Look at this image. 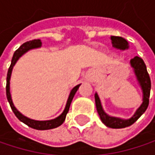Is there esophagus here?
I'll return each mask as SVG.
<instances>
[{"mask_svg": "<svg viewBox=\"0 0 155 155\" xmlns=\"http://www.w3.org/2000/svg\"><path fill=\"white\" fill-rule=\"evenodd\" d=\"M85 80H86V81H91L92 80V77H91V76L88 74V75H86V76H85Z\"/></svg>", "mask_w": 155, "mask_h": 155, "instance_id": "1", "label": "esophagus"}]
</instances>
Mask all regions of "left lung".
Instances as JSON below:
<instances>
[{"mask_svg": "<svg viewBox=\"0 0 155 155\" xmlns=\"http://www.w3.org/2000/svg\"><path fill=\"white\" fill-rule=\"evenodd\" d=\"M112 46L115 48L120 49V50H126L128 48V42L121 38V37H115L112 36L110 38ZM131 67L134 69V73L137 76V80L139 83L140 87L143 91V103L141 104L139 108L137 109L136 113L131 117L129 119H121L119 117H110L103 110V108L101 106V100L97 93H95V103L97 111L100 115V117L102 121V123L107 126L108 127L111 128H124L127 127H129L133 125L140 117L144 113L146 108L149 105V97H150V91H151V80L150 76L147 73L146 65L143 62V60L136 56L133 59L130 60Z\"/></svg>", "mask_w": 155, "mask_h": 155, "instance_id": "1", "label": "left lung"}]
</instances>
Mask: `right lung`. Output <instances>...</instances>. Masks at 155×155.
Returning <instances> with one entry per match:
<instances>
[{
  "mask_svg": "<svg viewBox=\"0 0 155 155\" xmlns=\"http://www.w3.org/2000/svg\"><path fill=\"white\" fill-rule=\"evenodd\" d=\"M42 46V43L40 41V39H34V40H31V41H28L26 43H24L23 45H21L20 47H18L17 50L15 51L13 56H12V64H11V66L8 70V74H7V82H6V95H7V99H8V101L11 105V108L12 109L13 113L15 114V116L21 121L23 122L24 124H26L27 126H28L29 127L31 128H34V129H38V130H47V129H53V128H55L59 126H61L64 120H65V117H66V114L68 113L69 111V108H70V105H71V102L77 91V90L79 89L80 85L81 84H78L76 85L74 88H73V90L71 91L70 94H69V97H68V100H67V102H66V105H65V108L64 109L63 113L54 118V119H51V120H46V121H38V120H34V119H30L25 116H23L17 108H15L13 102H12V95H11V92H10V81H11V76H12V69H13V66L15 65V64L17 63V61L19 59L20 56H22L25 53H27L28 50H31V49H34V48H38Z\"/></svg>",
  "mask_w": 155,
  "mask_h": 155,
  "instance_id": "add662e5",
  "label": "right lung"
}]
</instances>
